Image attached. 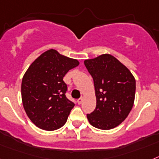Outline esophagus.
Returning <instances> with one entry per match:
<instances>
[{"label":"esophagus","mask_w":159,"mask_h":159,"mask_svg":"<svg viewBox=\"0 0 159 159\" xmlns=\"http://www.w3.org/2000/svg\"><path fill=\"white\" fill-rule=\"evenodd\" d=\"M82 101H83V98H78V99L77 100V103H78V104H81V103L82 102Z\"/></svg>","instance_id":"1"}]
</instances>
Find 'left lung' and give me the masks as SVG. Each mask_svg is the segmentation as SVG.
<instances>
[{
	"label": "left lung",
	"instance_id": "left-lung-1",
	"mask_svg": "<svg viewBox=\"0 0 159 159\" xmlns=\"http://www.w3.org/2000/svg\"><path fill=\"white\" fill-rule=\"evenodd\" d=\"M93 77L96 107L87 114L90 125L109 130L127 118L135 98L136 81L131 72L111 55L103 54L84 61Z\"/></svg>",
	"mask_w": 159,
	"mask_h": 159
}]
</instances>
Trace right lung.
Masks as SVG:
<instances>
[{"mask_svg":"<svg viewBox=\"0 0 159 159\" xmlns=\"http://www.w3.org/2000/svg\"><path fill=\"white\" fill-rule=\"evenodd\" d=\"M78 61L50 49L30 65L22 82V99L27 116L37 127L47 131L61 128L67 121L74 103L65 94L63 81Z\"/></svg>","mask_w":159,"mask_h":159,"instance_id":"right-lung-1","label":"right lung"}]
</instances>
